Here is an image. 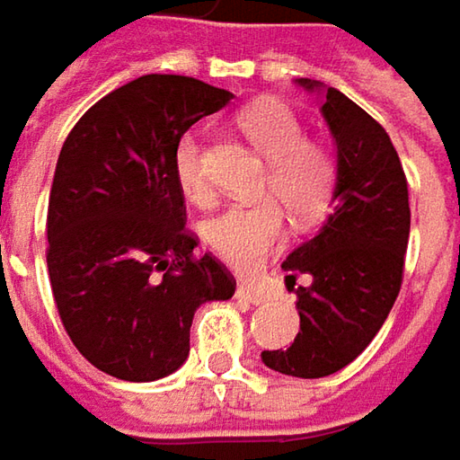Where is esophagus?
<instances>
[{"label":"esophagus","instance_id":"1","mask_svg":"<svg viewBox=\"0 0 460 460\" xmlns=\"http://www.w3.org/2000/svg\"><path fill=\"white\" fill-rule=\"evenodd\" d=\"M238 297H241V300H248V303H253V305H261V303L266 300L264 292L248 288V285H241V288H238Z\"/></svg>","mask_w":460,"mask_h":460}]
</instances>
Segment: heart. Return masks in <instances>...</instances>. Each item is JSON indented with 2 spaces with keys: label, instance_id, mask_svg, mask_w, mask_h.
Here are the masks:
<instances>
[{
  "label": "heart",
  "instance_id": "b5f03b06",
  "mask_svg": "<svg viewBox=\"0 0 460 460\" xmlns=\"http://www.w3.org/2000/svg\"><path fill=\"white\" fill-rule=\"evenodd\" d=\"M238 127L269 160L261 186L266 201L217 215L207 225V243L225 264L248 274L285 241V215L279 206L300 227L329 212L339 183V157L326 142L305 137L303 121L279 101H259L243 108ZM172 163L183 194L196 201L209 196L204 145L196 131L181 137Z\"/></svg>",
  "mask_w": 460,
  "mask_h": 460
}]
</instances>
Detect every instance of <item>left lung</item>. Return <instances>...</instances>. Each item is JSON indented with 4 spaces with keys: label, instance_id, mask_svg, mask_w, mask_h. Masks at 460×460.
Here are the masks:
<instances>
[{
    "label": "left lung",
    "instance_id": "obj_1",
    "mask_svg": "<svg viewBox=\"0 0 460 460\" xmlns=\"http://www.w3.org/2000/svg\"><path fill=\"white\" fill-rule=\"evenodd\" d=\"M321 111L339 150L336 204L282 264L289 289L311 277L310 288L295 290L300 333L288 349L261 352L266 367L295 378L332 376L376 339L402 289L411 225L406 172L385 128L336 87Z\"/></svg>",
    "mask_w": 460,
    "mask_h": 460
}]
</instances>
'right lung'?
<instances>
[{"label": "right lung", "instance_id": "1", "mask_svg": "<svg viewBox=\"0 0 460 460\" xmlns=\"http://www.w3.org/2000/svg\"><path fill=\"white\" fill-rule=\"evenodd\" d=\"M233 95L181 75L108 93L64 139L49 196L46 264L64 332L108 376L147 383L189 357L196 308L235 279L196 256L175 145Z\"/></svg>", "mask_w": 460, "mask_h": 460}]
</instances>
